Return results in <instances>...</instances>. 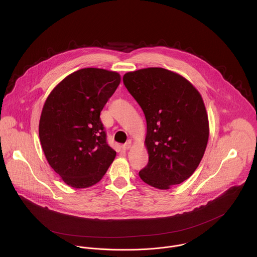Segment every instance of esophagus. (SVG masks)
I'll return each mask as SVG.
<instances>
[{"label": "esophagus", "instance_id": "esophagus-1", "mask_svg": "<svg viewBox=\"0 0 257 257\" xmlns=\"http://www.w3.org/2000/svg\"><path fill=\"white\" fill-rule=\"evenodd\" d=\"M132 148V142H127L126 144H124L123 146H122V149L123 150H128V149H131Z\"/></svg>", "mask_w": 257, "mask_h": 257}]
</instances>
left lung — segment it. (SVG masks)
Returning a JSON list of instances; mask_svg holds the SVG:
<instances>
[{"instance_id": "8db88e82", "label": "left lung", "mask_w": 257, "mask_h": 257, "mask_svg": "<svg viewBox=\"0 0 257 257\" xmlns=\"http://www.w3.org/2000/svg\"><path fill=\"white\" fill-rule=\"evenodd\" d=\"M123 84L144 110L148 163L141 179L160 190L187 180L209 140V119L199 91L180 74L149 67L123 75Z\"/></svg>"}]
</instances>
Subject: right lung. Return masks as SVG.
I'll list each match as a JSON object with an SVG mask.
<instances>
[{"label":"right lung","mask_w":257,"mask_h":257,"mask_svg":"<svg viewBox=\"0 0 257 257\" xmlns=\"http://www.w3.org/2000/svg\"><path fill=\"white\" fill-rule=\"evenodd\" d=\"M119 83L117 72L83 68L58 83L43 105L41 147L50 167L70 187L98 183L115 157L100 113Z\"/></svg>","instance_id":"1"}]
</instances>
